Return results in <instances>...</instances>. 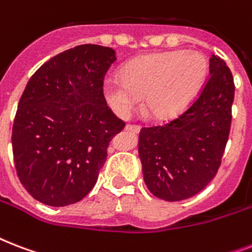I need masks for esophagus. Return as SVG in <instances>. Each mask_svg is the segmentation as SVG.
Listing matches in <instances>:
<instances>
[{
	"instance_id": "esophagus-1",
	"label": "esophagus",
	"mask_w": 252,
	"mask_h": 252,
	"mask_svg": "<svg viewBox=\"0 0 252 252\" xmlns=\"http://www.w3.org/2000/svg\"><path fill=\"white\" fill-rule=\"evenodd\" d=\"M141 129V126H138V124H126V130H129V132H133V133H137Z\"/></svg>"
}]
</instances>
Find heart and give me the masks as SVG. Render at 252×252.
Returning <instances> with one entry per match:
<instances>
[{"mask_svg":"<svg viewBox=\"0 0 252 252\" xmlns=\"http://www.w3.org/2000/svg\"><path fill=\"white\" fill-rule=\"evenodd\" d=\"M208 65L197 52L174 51L130 61L123 77L103 81V94L119 115H128L145 95L146 112L156 119L179 114L195 98L207 77Z\"/></svg>","mask_w":252,"mask_h":252,"instance_id":"heart-1","label":"heart"}]
</instances>
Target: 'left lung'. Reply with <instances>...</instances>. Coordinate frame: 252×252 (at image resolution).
I'll list each match as a JSON object with an SVG mask.
<instances>
[{
	"label": "left lung",
	"instance_id": "8db88e82",
	"mask_svg": "<svg viewBox=\"0 0 252 252\" xmlns=\"http://www.w3.org/2000/svg\"><path fill=\"white\" fill-rule=\"evenodd\" d=\"M234 90L226 63L212 55L209 77L187 110L165 124L142 128L138 156L154 196L180 201L211 183L230 133Z\"/></svg>",
	"mask_w": 252,
	"mask_h": 252
}]
</instances>
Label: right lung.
I'll use <instances>...</instances> for the list:
<instances>
[{
	"instance_id": "add662e5",
	"label": "right lung",
	"mask_w": 252,
	"mask_h": 252,
	"mask_svg": "<svg viewBox=\"0 0 252 252\" xmlns=\"http://www.w3.org/2000/svg\"><path fill=\"white\" fill-rule=\"evenodd\" d=\"M115 61L110 47L77 45L41 65L26 85L11 144L18 178L37 201L70 205L96 183L111 138L126 126L103 94Z\"/></svg>"
}]
</instances>
